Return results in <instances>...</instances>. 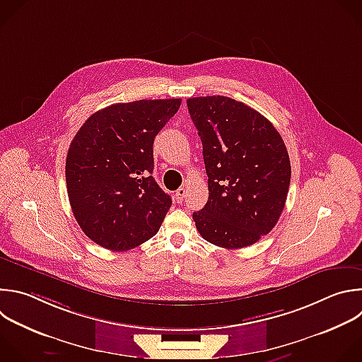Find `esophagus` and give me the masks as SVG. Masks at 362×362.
Segmentation results:
<instances>
[{
  "label": "esophagus",
  "instance_id": "obj_1",
  "mask_svg": "<svg viewBox=\"0 0 362 362\" xmlns=\"http://www.w3.org/2000/svg\"><path fill=\"white\" fill-rule=\"evenodd\" d=\"M186 193H187V190H186L185 187H179V189L176 190V193H175L176 202H177V203H182V202L185 200V196H186Z\"/></svg>",
  "mask_w": 362,
  "mask_h": 362
}]
</instances>
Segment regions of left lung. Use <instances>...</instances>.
I'll return each instance as SVG.
<instances>
[{
    "instance_id": "obj_1",
    "label": "left lung",
    "mask_w": 362,
    "mask_h": 362,
    "mask_svg": "<svg viewBox=\"0 0 362 362\" xmlns=\"http://www.w3.org/2000/svg\"><path fill=\"white\" fill-rule=\"evenodd\" d=\"M203 145L209 200L193 213L209 243L234 250L255 245L277 224L291 165L281 135L262 113L227 96L187 99Z\"/></svg>"
}]
</instances>
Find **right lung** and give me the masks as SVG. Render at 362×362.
<instances>
[{
    "label": "right lung",
    "mask_w": 362,
    "mask_h": 362,
    "mask_svg": "<svg viewBox=\"0 0 362 362\" xmlns=\"http://www.w3.org/2000/svg\"><path fill=\"white\" fill-rule=\"evenodd\" d=\"M182 99H141L92 113L71 142L65 177L82 231L96 245L127 252L152 238L172 206L155 182L153 141Z\"/></svg>",
    "instance_id": "obj_1"
}]
</instances>
